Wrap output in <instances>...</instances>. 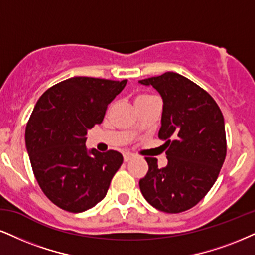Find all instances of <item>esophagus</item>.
Wrapping results in <instances>:
<instances>
[{
	"instance_id": "34e87169",
	"label": "esophagus",
	"mask_w": 255,
	"mask_h": 255,
	"mask_svg": "<svg viewBox=\"0 0 255 255\" xmlns=\"http://www.w3.org/2000/svg\"><path fill=\"white\" fill-rule=\"evenodd\" d=\"M133 157H134L133 153H131V152H125V153H124V161H125V162L131 161V159H132Z\"/></svg>"
}]
</instances>
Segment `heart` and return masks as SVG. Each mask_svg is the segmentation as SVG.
Instances as JSON below:
<instances>
[{
  "instance_id": "1",
  "label": "heart",
  "mask_w": 255,
  "mask_h": 255,
  "mask_svg": "<svg viewBox=\"0 0 255 255\" xmlns=\"http://www.w3.org/2000/svg\"><path fill=\"white\" fill-rule=\"evenodd\" d=\"M152 96H149V94H140V96H138L136 98V103L137 102H143V100H146L149 98H151Z\"/></svg>"
}]
</instances>
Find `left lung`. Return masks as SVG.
<instances>
[{
	"instance_id": "1",
	"label": "left lung",
	"mask_w": 255,
	"mask_h": 255,
	"mask_svg": "<svg viewBox=\"0 0 255 255\" xmlns=\"http://www.w3.org/2000/svg\"><path fill=\"white\" fill-rule=\"evenodd\" d=\"M158 91L163 99L162 127L168 165L158 168L157 158L139 181L144 199L164 213L193 208L215 183L227 153L225 121L219 105L202 87L166 72L139 80Z\"/></svg>"
}]
</instances>
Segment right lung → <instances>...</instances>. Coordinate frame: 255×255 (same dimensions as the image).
<instances>
[{
  "label": "right lung",
  "instance_id": "obj_1",
  "mask_svg": "<svg viewBox=\"0 0 255 255\" xmlns=\"http://www.w3.org/2000/svg\"><path fill=\"white\" fill-rule=\"evenodd\" d=\"M127 81L74 77L37 100L26 127V146L41 190L59 208L85 212L108 193L122 153L87 151L85 142L87 130L103 122Z\"/></svg>",
  "mask_w": 255,
  "mask_h": 255
}]
</instances>
